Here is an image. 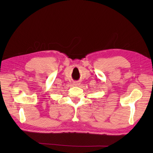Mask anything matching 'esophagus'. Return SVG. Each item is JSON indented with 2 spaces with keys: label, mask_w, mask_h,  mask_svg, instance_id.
<instances>
[{
  "label": "esophagus",
  "mask_w": 153,
  "mask_h": 153,
  "mask_svg": "<svg viewBox=\"0 0 153 153\" xmlns=\"http://www.w3.org/2000/svg\"><path fill=\"white\" fill-rule=\"evenodd\" d=\"M74 84H75V85H80V83H79V82H75V83H74Z\"/></svg>",
  "instance_id": "34e87169"
}]
</instances>
